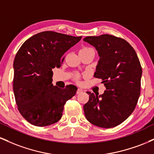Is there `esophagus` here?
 Returning <instances> with one entry per match:
<instances>
[{"label": "esophagus", "mask_w": 154, "mask_h": 154, "mask_svg": "<svg viewBox=\"0 0 154 154\" xmlns=\"http://www.w3.org/2000/svg\"><path fill=\"white\" fill-rule=\"evenodd\" d=\"M82 92V91L81 89H79V88H78L77 91V94H79V93H81Z\"/></svg>", "instance_id": "34e87169"}]
</instances>
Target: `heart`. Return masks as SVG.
<instances>
[{"label":"heart","mask_w":154,"mask_h":154,"mask_svg":"<svg viewBox=\"0 0 154 154\" xmlns=\"http://www.w3.org/2000/svg\"><path fill=\"white\" fill-rule=\"evenodd\" d=\"M91 50H93V49L91 48H89V47H82V48L80 49V51H91ZM93 51H94V50H93ZM74 79H75V80H78L79 75H75V77H74Z\"/></svg>","instance_id":"obj_1"}]
</instances>
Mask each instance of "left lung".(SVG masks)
<instances>
[{
	"instance_id": "obj_1",
	"label": "left lung",
	"mask_w": 154,
	"mask_h": 154,
	"mask_svg": "<svg viewBox=\"0 0 154 154\" xmlns=\"http://www.w3.org/2000/svg\"><path fill=\"white\" fill-rule=\"evenodd\" d=\"M100 56L95 78L106 88L103 94H89L83 106L86 119L95 126L111 128L122 123L135 110L140 95L142 67L135 51L123 38L111 35L88 36Z\"/></svg>"
}]
</instances>
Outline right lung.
Masks as SVG:
<instances>
[{"instance_id": "right-lung-1", "label": "right lung", "mask_w": 154, "mask_h": 154, "mask_svg": "<svg viewBox=\"0 0 154 154\" xmlns=\"http://www.w3.org/2000/svg\"><path fill=\"white\" fill-rule=\"evenodd\" d=\"M82 38L45 31L26 40L14 61L13 90L17 108L28 122L45 127L57 122L64 104L76 94V86L59 88L52 84L53 72L64 60V53Z\"/></svg>"}]
</instances>
